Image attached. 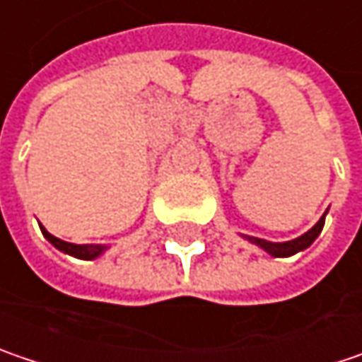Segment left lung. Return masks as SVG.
<instances>
[{
  "mask_svg": "<svg viewBox=\"0 0 362 362\" xmlns=\"http://www.w3.org/2000/svg\"><path fill=\"white\" fill-rule=\"evenodd\" d=\"M324 223H326V215H324L317 223L313 225L308 233H303L301 238H297V240H293V242H285V244L266 242V240H260V238H247V240H250L252 244H258L260 247H264L268 254H272V256H276V258H285V256H293V254H297V252H301V250H305V247H309V245L313 244V240L320 235Z\"/></svg>",
  "mask_w": 362,
  "mask_h": 362,
  "instance_id": "1",
  "label": "left lung"
}]
</instances>
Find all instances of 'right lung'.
Returning a JSON list of instances; mask_svg holds the SVG:
<instances>
[{
    "label": "right lung",
    "mask_w": 362,
    "mask_h": 362,
    "mask_svg": "<svg viewBox=\"0 0 362 362\" xmlns=\"http://www.w3.org/2000/svg\"><path fill=\"white\" fill-rule=\"evenodd\" d=\"M40 229H42V235H45L57 250H61V252H65V254H69V256H75V258H81V260H92V258H96V256H100V254L106 250V245L69 244V242H63V240L54 238L53 233H49L45 227H40Z\"/></svg>",
    "instance_id": "add662e5"
}]
</instances>
